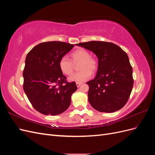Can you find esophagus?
Instances as JSON below:
<instances>
[{
    "label": "esophagus",
    "instance_id": "1",
    "mask_svg": "<svg viewBox=\"0 0 155 155\" xmlns=\"http://www.w3.org/2000/svg\"><path fill=\"white\" fill-rule=\"evenodd\" d=\"M82 84V83H76V85L78 87H79Z\"/></svg>",
    "mask_w": 155,
    "mask_h": 155
}]
</instances>
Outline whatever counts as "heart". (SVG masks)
Segmentation results:
<instances>
[{
    "instance_id": "1",
    "label": "heart",
    "mask_w": 155,
    "mask_h": 155,
    "mask_svg": "<svg viewBox=\"0 0 155 155\" xmlns=\"http://www.w3.org/2000/svg\"><path fill=\"white\" fill-rule=\"evenodd\" d=\"M70 57L74 63L80 62L79 69L81 70L70 76L69 78L70 81L77 83L85 81L91 78L92 75L91 71L94 72L97 68L96 59L91 56L88 51L85 49L79 48L76 50L71 53ZM72 62L71 60L65 56L61 58L59 62V66L63 74L70 76L73 73L74 64Z\"/></svg>"
}]
</instances>
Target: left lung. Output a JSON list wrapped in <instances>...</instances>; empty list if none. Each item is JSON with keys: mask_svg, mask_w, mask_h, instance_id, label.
<instances>
[{"mask_svg": "<svg viewBox=\"0 0 155 155\" xmlns=\"http://www.w3.org/2000/svg\"><path fill=\"white\" fill-rule=\"evenodd\" d=\"M98 59L96 78L87 82L88 101L102 112H114L127 102L133 87V68L128 55L118 45L105 41L78 43Z\"/></svg>", "mask_w": 155, "mask_h": 155, "instance_id": "left-lung-1", "label": "left lung"}]
</instances>
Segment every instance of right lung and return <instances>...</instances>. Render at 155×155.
<instances>
[{
    "label": "right lung",
    "instance_id": "1",
    "mask_svg": "<svg viewBox=\"0 0 155 155\" xmlns=\"http://www.w3.org/2000/svg\"><path fill=\"white\" fill-rule=\"evenodd\" d=\"M74 46L64 42H45L26 55L23 89L33 107L41 114L58 115L71 104V96L78 87L75 82L67 81L59 62Z\"/></svg>",
    "mask_w": 155,
    "mask_h": 155
}]
</instances>
